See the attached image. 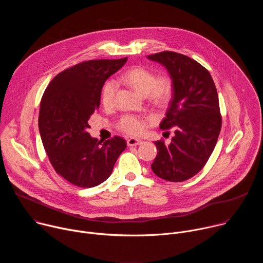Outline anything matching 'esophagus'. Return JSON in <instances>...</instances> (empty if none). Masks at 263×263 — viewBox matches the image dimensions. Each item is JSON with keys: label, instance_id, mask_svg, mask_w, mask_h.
I'll list each match as a JSON object with an SVG mask.
<instances>
[{"label": "esophagus", "instance_id": "1", "mask_svg": "<svg viewBox=\"0 0 263 263\" xmlns=\"http://www.w3.org/2000/svg\"><path fill=\"white\" fill-rule=\"evenodd\" d=\"M127 143H128V145H130V146H134V145L141 144V143H142V140L137 139V138H129V139L127 140Z\"/></svg>", "mask_w": 263, "mask_h": 263}]
</instances>
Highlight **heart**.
I'll return each mask as SVG.
<instances>
[{"instance_id":"b5f03b06","label":"heart","mask_w":263,"mask_h":263,"mask_svg":"<svg viewBox=\"0 0 263 263\" xmlns=\"http://www.w3.org/2000/svg\"><path fill=\"white\" fill-rule=\"evenodd\" d=\"M122 81L131 86L141 96H146V99L156 105L165 103L172 93V82L167 76H154V73L142 66H136L127 70ZM118 90V85L115 81H107L102 89V103L105 107H111L115 103V97ZM119 129L130 135H140L144 132L147 126V119L126 115L119 121Z\"/></svg>"}]
</instances>
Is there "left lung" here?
I'll use <instances>...</instances> for the list:
<instances>
[{
	"label": "left lung",
	"mask_w": 263,
	"mask_h": 263,
	"mask_svg": "<svg viewBox=\"0 0 263 263\" xmlns=\"http://www.w3.org/2000/svg\"><path fill=\"white\" fill-rule=\"evenodd\" d=\"M147 58L171 76L173 98L159 127L175 130L168 145L155 141L158 152L151 167L161 179L182 182L204 167L215 147L221 128L216 87L209 71L185 55L164 51Z\"/></svg>",
	"instance_id": "1"
}]
</instances>
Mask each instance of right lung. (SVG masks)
<instances>
[{
	"label": "right lung",
	"instance_id": "obj_1",
	"mask_svg": "<svg viewBox=\"0 0 263 263\" xmlns=\"http://www.w3.org/2000/svg\"><path fill=\"white\" fill-rule=\"evenodd\" d=\"M126 61L78 63L59 72L45 90L39 117L43 144L56 173L73 185L89 189L103 183L127 146L120 136L103 142L87 132L105 81Z\"/></svg>",
	"mask_w": 263,
	"mask_h": 263
}]
</instances>
